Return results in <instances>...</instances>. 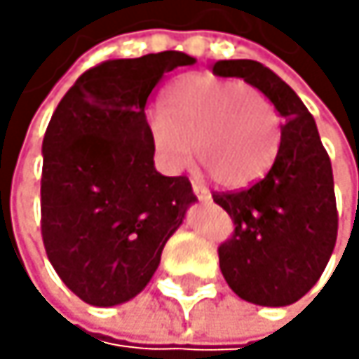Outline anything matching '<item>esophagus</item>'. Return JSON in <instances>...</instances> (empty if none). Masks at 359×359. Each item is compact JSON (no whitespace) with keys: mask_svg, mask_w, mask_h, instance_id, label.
Masks as SVG:
<instances>
[{"mask_svg":"<svg viewBox=\"0 0 359 359\" xmlns=\"http://www.w3.org/2000/svg\"><path fill=\"white\" fill-rule=\"evenodd\" d=\"M191 189H194V194L198 196V200H202V202H209L211 200V194H209V189H206L204 185H200V183H191Z\"/></svg>","mask_w":359,"mask_h":359,"instance_id":"34e87169","label":"esophagus"}]
</instances>
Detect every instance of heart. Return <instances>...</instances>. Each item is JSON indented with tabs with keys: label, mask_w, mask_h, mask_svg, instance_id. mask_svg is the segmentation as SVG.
I'll return each mask as SVG.
<instances>
[{
	"label": "heart",
	"mask_w": 359,
	"mask_h": 359,
	"mask_svg": "<svg viewBox=\"0 0 359 359\" xmlns=\"http://www.w3.org/2000/svg\"><path fill=\"white\" fill-rule=\"evenodd\" d=\"M161 163L181 170L191 159L224 187H243L263 174L280 144V122L267 96L234 79L187 75L163 94L161 111L146 118Z\"/></svg>",
	"instance_id": "heart-1"
}]
</instances>
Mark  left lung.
<instances>
[{
    "label": "left lung",
    "instance_id": "obj_1",
    "mask_svg": "<svg viewBox=\"0 0 359 359\" xmlns=\"http://www.w3.org/2000/svg\"><path fill=\"white\" fill-rule=\"evenodd\" d=\"M217 77H239L276 105L284 122L269 172L245 189L213 191L234 230L219 269L241 299L288 306L319 282L336 245L334 174L312 114L273 71L254 60H222Z\"/></svg>",
    "mask_w": 359,
    "mask_h": 359
}]
</instances>
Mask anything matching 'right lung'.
<instances>
[{"label": "right lung", "instance_id": "right-lung-1", "mask_svg": "<svg viewBox=\"0 0 359 359\" xmlns=\"http://www.w3.org/2000/svg\"><path fill=\"white\" fill-rule=\"evenodd\" d=\"M181 51L107 60L55 107L43 140L40 232L55 273L90 306L135 297L159 267L196 194L155 170L146 103Z\"/></svg>", "mask_w": 359, "mask_h": 359}]
</instances>
